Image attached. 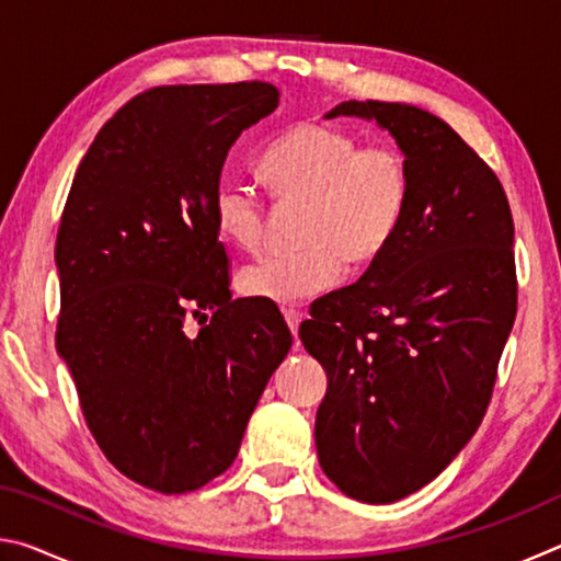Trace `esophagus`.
I'll list each match as a JSON object with an SVG mask.
<instances>
[{
	"label": "esophagus",
	"instance_id": "1",
	"mask_svg": "<svg viewBox=\"0 0 561 561\" xmlns=\"http://www.w3.org/2000/svg\"><path fill=\"white\" fill-rule=\"evenodd\" d=\"M282 314H284V319H287V327L291 329V334L297 336V331H299V324H301V314L297 309H282Z\"/></svg>",
	"mask_w": 561,
	"mask_h": 561
}]
</instances>
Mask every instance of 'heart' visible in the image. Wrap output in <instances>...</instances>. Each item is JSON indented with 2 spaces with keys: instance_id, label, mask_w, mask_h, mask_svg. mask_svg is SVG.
Masks as SVG:
<instances>
[{
  "instance_id": "heart-1",
  "label": "heart",
  "mask_w": 561,
  "mask_h": 561,
  "mask_svg": "<svg viewBox=\"0 0 561 561\" xmlns=\"http://www.w3.org/2000/svg\"><path fill=\"white\" fill-rule=\"evenodd\" d=\"M262 173L284 203H307L301 250L267 254L237 277L247 299L297 304L344 277L346 257L374 262L401 225L411 197V170L393 146H360L324 123H301L264 150ZM217 234L234 250L254 252L264 240L267 203L242 180H225L213 201Z\"/></svg>"
}]
</instances>
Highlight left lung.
Listing matches in <instances>:
<instances>
[{"instance_id": "8db88e82", "label": "left lung", "mask_w": 561, "mask_h": 561, "mask_svg": "<svg viewBox=\"0 0 561 561\" xmlns=\"http://www.w3.org/2000/svg\"><path fill=\"white\" fill-rule=\"evenodd\" d=\"M336 116L391 133L411 197L386 250L319 299L299 336L329 378L321 468L348 497L391 505L480 428L517 314L515 225L497 175L443 118L386 101H344Z\"/></svg>"}]
</instances>
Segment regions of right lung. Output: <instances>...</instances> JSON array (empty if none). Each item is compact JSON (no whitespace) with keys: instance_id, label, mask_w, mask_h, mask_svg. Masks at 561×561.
I'll return each mask as SVG.
<instances>
[{"instance_id":"obj_1","label":"right lung","mask_w":561,"mask_h":561,"mask_svg":"<svg viewBox=\"0 0 561 561\" xmlns=\"http://www.w3.org/2000/svg\"><path fill=\"white\" fill-rule=\"evenodd\" d=\"M277 106L262 81L140 93L99 130L64 207L56 351L103 455L165 495L230 468L291 348L282 314L232 301L213 215L232 144ZM190 313L214 314L195 337Z\"/></svg>"}]
</instances>
